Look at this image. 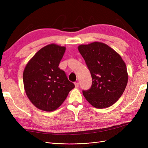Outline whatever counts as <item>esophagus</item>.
Segmentation results:
<instances>
[{
	"instance_id": "esophagus-1",
	"label": "esophagus",
	"mask_w": 148,
	"mask_h": 148,
	"mask_svg": "<svg viewBox=\"0 0 148 148\" xmlns=\"http://www.w3.org/2000/svg\"><path fill=\"white\" fill-rule=\"evenodd\" d=\"M75 88H78L79 86V83L78 82H75Z\"/></svg>"
}]
</instances>
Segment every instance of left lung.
Instances as JSON below:
<instances>
[{
    "mask_svg": "<svg viewBox=\"0 0 148 148\" xmlns=\"http://www.w3.org/2000/svg\"><path fill=\"white\" fill-rule=\"evenodd\" d=\"M78 49L92 79L90 89L82 90L84 97L97 108L112 106L127 86L128 77L125 62L118 53L104 43L81 45Z\"/></svg>",
    "mask_w": 148,
    "mask_h": 148,
    "instance_id": "1",
    "label": "left lung"
}]
</instances>
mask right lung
Masks as SVG:
<instances>
[{
	"instance_id": "right-lung-1",
	"label": "right lung",
	"mask_w": 148,
	"mask_h": 148,
	"mask_svg": "<svg viewBox=\"0 0 148 148\" xmlns=\"http://www.w3.org/2000/svg\"><path fill=\"white\" fill-rule=\"evenodd\" d=\"M65 47L50 44L39 50L23 72L26 94L32 103L47 112L55 110L63 103L75 85L59 68Z\"/></svg>"
}]
</instances>
